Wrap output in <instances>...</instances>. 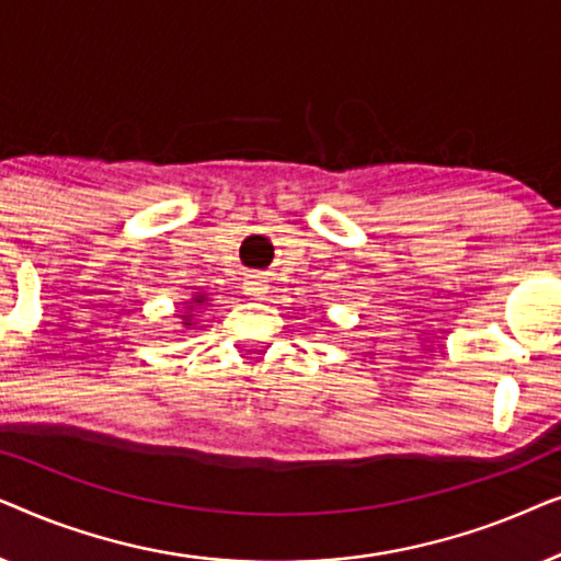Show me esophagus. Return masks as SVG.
Segmentation results:
<instances>
[{"mask_svg": "<svg viewBox=\"0 0 561 561\" xmlns=\"http://www.w3.org/2000/svg\"><path fill=\"white\" fill-rule=\"evenodd\" d=\"M244 294L248 296H265L267 294V280L260 273H250L244 278Z\"/></svg>", "mask_w": 561, "mask_h": 561, "instance_id": "obj_1", "label": "esophagus"}]
</instances>
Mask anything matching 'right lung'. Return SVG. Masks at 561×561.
Here are the masks:
<instances>
[{
	"mask_svg": "<svg viewBox=\"0 0 561 561\" xmlns=\"http://www.w3.org/2000/svg\"><path fill=\"white\" fill-rule=\"evenodd\" d=\"M206 301V296L204 294H198V296H194V298H191V304H194V306H202ZM183 324H186V327H191V321L186 319V321H183Z\"/></svg>",
	"mask_w": 561,
	"mask_h": 561,
	"instance_id": "add662e5",
	"label": "right lung"
}]
</instances>
